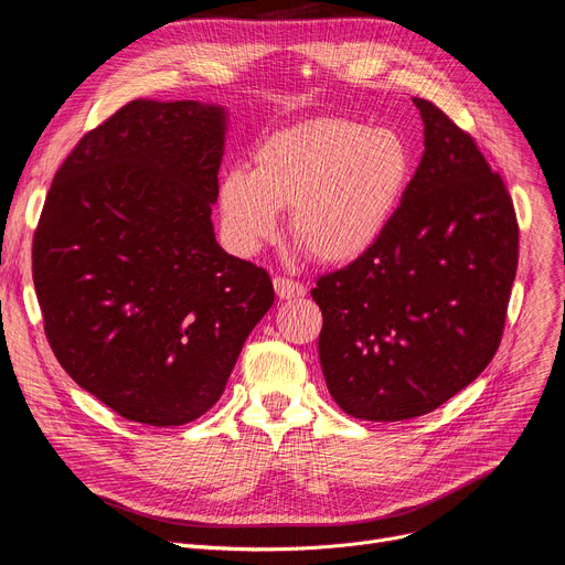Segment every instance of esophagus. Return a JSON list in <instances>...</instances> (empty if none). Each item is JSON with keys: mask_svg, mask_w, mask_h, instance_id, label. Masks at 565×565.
Masks as SVG:
<instances>
[{"mask_svg": "<svg viewBox=\"0 0 565 565\" xmlns=\"http://www.w3.org/2000/svg\"><path fill=\"white\" fill-rule=\"evenodd\" d=\"M275 290L281 300H298V298H305L307 286L288 277H275Z\"/></svg>", "mask_w": 565, "mask_h": 565, "instance_id": "obj_1", "label": "esophagus"}]
</instances>
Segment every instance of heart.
<instances>
[{"label": "heart", "mask_w": 565, "mask_h": 565, "mask_svg": "<svg viewBox=\"0 0 565 565\" xmlns=\"http://www.w3.org/2000/svg\"><path fill=\"white\" fill-rule=\"evenodd\" d=\"M412 158L394 130H369L320 116L267 137L252 169H233L220 188L228 243L254 254L277 237L281 207L311 256L343 263L369 252L392 224L409 183Z\"/></svg>", "instance_id": "obj_1"}]
</instances>
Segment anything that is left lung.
Listing matches in <instances>:
<instances>
[{
  "mask_svg": "<svg viewBox=\"0 0 565 565\" xmlns=\"http://www.w3.org/2000/svg\"><path fill=\"white\" fill-rule=\"evenodd\" d=\"M426 151L377 243L322 275L320 366L354 419L403 422L447 403L492 362L518 270V220L477 141L414 98Z\"/></svg>",
  "mask_w": 565,
  "mask_h": 565,
  "instance_id": "obj_1",
  "label": "left lung"
}]
</instances>
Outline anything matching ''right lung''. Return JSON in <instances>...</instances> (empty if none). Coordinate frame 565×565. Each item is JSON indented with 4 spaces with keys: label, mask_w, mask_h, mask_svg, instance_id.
<instances>
[{
    "label": "right lung",
    "mask_w": 565,
    "mask_h": 565,
    "mask_svg": "<svg viewBox=\"0 0 565 565\" xmlns=\"http://www.w3.org/2000/svg\"><path fill=\"white\" fill-rule=\"evenodd\" d=\"M226 111L132 100L54 173L32 273L64 371L128 422L183 426L211 409L275 302L263 267L213 228Z\"/></svg>",
    "instance_id": "right-lung-1"
}]
</instances>
